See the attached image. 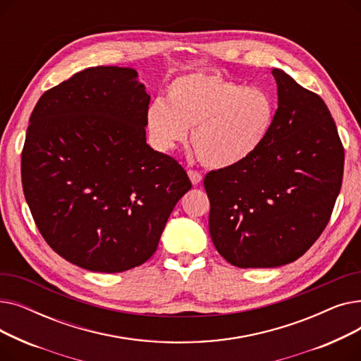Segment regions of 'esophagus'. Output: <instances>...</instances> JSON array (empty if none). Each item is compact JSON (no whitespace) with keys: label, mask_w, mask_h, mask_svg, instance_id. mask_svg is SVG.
Listing matches in <instances>:
<instances>
[{"label":"esophagus","mask_w":361,"mask_h":361,"mask_svg":"<svg viewBox=\"0 0 361 361\" xmlns=\"http://www.w3.org/2000/svg\"><path fill=\"white\" fill-rule=\"evenodd\" d=\"M187 174H188V178H190V181H192V184H193V185L200 184V183H202V180H203L202 174H200V173H197V171L188 169V171H187Z\"/></svg>","instance_id":"1"}]
</instances>
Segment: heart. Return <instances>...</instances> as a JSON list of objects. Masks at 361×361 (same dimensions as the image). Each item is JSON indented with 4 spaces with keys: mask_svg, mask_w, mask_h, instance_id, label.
I'll return each instance as SVG.
<instances>
[{
    "mask_svg": "<svg viewBox=\"0 0 361 361\" xmlns=\"http://www.w3.org/2000/svg\"><path fill=\"white\" fill-rule=\"evenodd\" d=\"M276 116L272 94L259 86H244L215 73H193L166 89L165 104L157 101L146 114L152 142L171 150L187 139L200 162L228 169L252 158L269 137Z\"/></svg>",
    "mask_w": 361,
    "mask_h": 361,
    "instance_id": "obj_1",
    "label": "heart"
}]
</instances>
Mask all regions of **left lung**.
Returning <instances> with one entry per match:
<instances>
[{
    "instance_id": "obj_1",
    "label": "left lung",
    "mask_w": 361,
    "mask_h": 361,
    "mask_svg": "<svg viewBox=\"0 0 361 361\" xmlns=\"http://www.w3.org/2000/svg\"><path fill=\"white\" fill-rule=\"evenodd\" d=\"M278 109L269 137L241 165L211 171L209 234L238 268H276L305 255L329 222L344 147L319 94L272 68Z\"/></svg>"
}]
</instances>
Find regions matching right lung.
Here are the masks:
<instances>
[{
  "label": "right lung",
  "instance_id": "right-lung-1",
  "mask_svg": "<svg viewBox=\"0 0 361 361\" xmlns=\"http://www.w3.org/2000/svg\"><path fill=\"white\" fill-rule=\"evenodd\" d=\"M150 97L137 71L75 73L37 101L22 154V183L37 230L73 264L116 274L155 253L184 168L146 143Z\"/></svg>",
  "mask_w": 361,
  "mask_h": 361
}]
</instances>
